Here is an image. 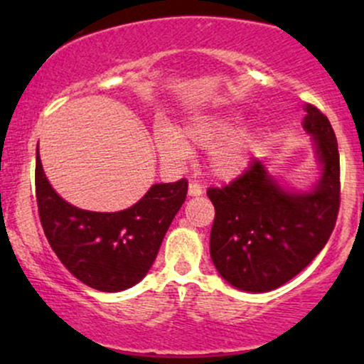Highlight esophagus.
I'll list each match as a JSON object with an SVG mask.
<instances>
[{
    "mask_svg": "<svg viewBox=\"0 0 364 364\" xmlns=\"http://www.w3.org/2000/svg\"><path fill=\"white\" fill-rule=\"evenodd\" d=\"M188 193H190L191 196H200L203 193V188L200 183L196 181H190V186H188Z\"/></svg>",
    "mask_w": 364,
    "mask_h": 364,
    "instance_id": "esophagus-1",
    "label": "esophagus"
}]
</instances>
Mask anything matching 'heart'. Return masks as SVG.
<instances>
[{"instance_id": "1", "label": "heart", "mask_w": 364, "mask_h": 364, "mask_svg": "<svg viewBox=\"0 0 364 364\" xmlns=\"http://www.w3.org/2000/svg\"><path fill=\"white\" fill-rule=\"evenodd\" d=\"M231 133L232 119L215 116L191 123L185 129V136L174 128H159L156 132V144L162 157L181 162L190 156V144L196 147H210L225 138L210 152V169L219 178H232L240 174L248 162L250 139L245 133H236L229 137Z\"/></svg>"}]
</instances>
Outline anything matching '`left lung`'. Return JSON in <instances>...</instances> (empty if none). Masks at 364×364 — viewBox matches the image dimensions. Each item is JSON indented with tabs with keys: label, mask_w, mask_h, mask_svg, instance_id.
<instances>
[{
	"label": "left lung",
	"mask_w": 364,
	"mask_h": 364,
	"mask_svg": "<svg viewBox=\"0 0 364 364\" xmlns=\"http://www.w3.org/2000/svg\"><path fill=\"white\" fill-rule=\"evenodd\" d=\"M303 128L316 144L323 174L311 193H287L258 159L229 185L208 188L215 219L210 257L215 269L241 291L281 287L327 245L341 207V162L327 116L304 104Z\"/></svg>",
	"instance_id": "obj_1"
}]
</instances>
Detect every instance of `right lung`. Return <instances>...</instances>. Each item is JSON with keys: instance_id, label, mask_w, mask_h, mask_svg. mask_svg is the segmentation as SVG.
Listing matches in <instances>:
<instances>
[{"instance_id": "obj_1", "label": "right lung", "mask_w": 364, "mask_h": 364, "mask_svg": "<svg viewBox=\"0 0 364 364\" xmlns=\"http://www.w3.org/2000/svg\"><path fill=\"white\" fill-rule=\"evenodd\" d=\"M186 193L183 178L154 185L127 210H82L53 190L39 152L36 157V198L44 235L63 265L97 291L118 292L145 277Z\"/></svg>"}]
</instances>
